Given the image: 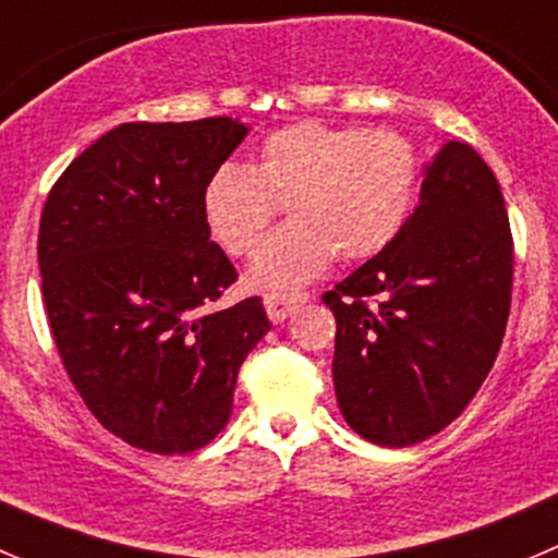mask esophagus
Returning a JSON list of instances; mask_svg holds the SVG:
<instances>
[{
    "label": "esophagus",
    "instance_id": "obj_1",
    "mask_svg": "<svg viewBox=\"0 0 558 558\" xmlns=\"http://www.w3.org/2000/svg\"><path fill=\"white\" fill-rule=\"evenodd\" d=\"M303 303H308L305 291H272V294H264V308H267L272 322L289 319Z\"/></svg>",
    "mask_w": 558,
    "mask_h": 558
}]
</instances>
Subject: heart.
Wrapping results in <instances>:
<instances>
[{
	"label": "heart",
	"mask_w": 558,
	"mask_h": 558,
	"mask_svg": "<svg viewBox=\"0 0 558 558\" xmlns=\"http://www.w3.org/2000/svg\"><path fill=\"white\" fill-rule=\"evenodd\" d=\"M421 161L413 143L388 129L300 121L269 134L253 170L226 161L203 186V220L231 255H250L278 215L291 222L269 233L250 264L258 289H294L336 258L383 253L408 222Z\"/></svg>",
	"instance_id": "heart-1"
}]
</instances>
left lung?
Segmentation results:
<instances>
[{
    "label": "left lung",
    "mask_w": 558,
    "mask_h": 558,
    "mask_svg": "<svg viewBox=\"0 0 558 558\" xmlns=\"http://www.w3.org/2000/svg\"><path fill=\"white\" fill-rule=\"evenodd\" d=\"M424 173L399 236L322 296L338 325V408L388 449L421 444L468 408L512 303V231L487 161L449 140Z\"/></svg>",
    "instance_id": "8db88e82"
}]
</instances>
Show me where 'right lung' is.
<instances>
[{
	"instance_id": "right-lung-1",
	"label": "right lung",
	"mask_w": 558,
	"mask_h": 558,
	"mask_svg": "<svg viewBox=\"0 0 558 558\" xmlns=\"http://www.w3.org/2000/svg\"><path fill=\"white\" fill-rule=\"evenodd\" d=\"M247 126L121 123L46 197L40 289L68 379L104 429L190 454L231 418L236 372L272 322L262 296L217 300L236 269L203 220V186Z\"/></svg>"
}]
</instances>
